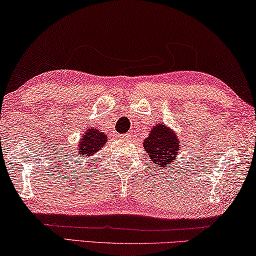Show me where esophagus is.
I'll use <instances>...</instances> for the list:
<instances>
[{"label":"esophagus","mask_w":256,"mask_h":256,"mask_svg":"<svg viewBox=\"0 0 256 256\" xmlns=\"http://www.w3.org/2000/svg\"><path fill=\"white\" fill-rule=\"evenodd\" d=\"M121 138H122V140H129V138H130V134H124V135L121 136Z\"/></svg>","instance_id":"1"}]
</instances>
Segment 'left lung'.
I'll return each mask as SVG.
<instances>
[{
  "label": "left lung",
  "mask_w": 256,
  "mask_h": 256,
  "mask_svg": "<svg viewBox=\"0 0 256 256\" xmlns=\"http://www.w3.org/2000/svg\"><path fill=\"white\" fill-rule=\"evenodd\" d=\"M143 148L152 162L158 167L166 168L167 170V168L178 159L180 143L176 132L160 122L153 126L148 136L143 142Z\"/></svg>",
  "instance_id": "8db88e82"
}]
</instances>
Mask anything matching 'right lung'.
<instances>
[{
	"label": "right lung",
	"mask_w": 256,
	"mask_h": 256,
	"mask_svg": "<svg viewBox=\"0 0 256 256\" xmlns=\"http://www.w3.org/2000/svg\"><path fill=\"white\" fill-rule=\"evenodd\" d=\"M108 137L103 132L98 130L96 128L86 129L82 132L81 140L78 144V154L81 158H88L100 150L108 142Z\"/></svg>",
	"instance_id": "1"
}]
</instances>
